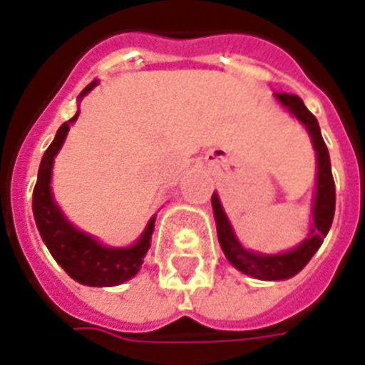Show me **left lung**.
Segmentation results:
<instances>
[{"instance_id": "obj_1", "label": "left lung", "mask_w": 365, "mask_h": 365, "mask_svg": "<svg viewBox=\"0 0 365 365\" xmlns=\"http://www.w3.org/2000/svg\"><path fill=\"white\" fill-rule=\"evenodd\" d=\"M276 99L282 103L286 109L292 113L296 119L302 123L312 137L316 157H318V182H316V200H314V225L308 238L304 240L298 248L284 255H258L250 252L240 246L236 240L235 232L230 228V222L226 218L225 210L220 207V200L216 195H212V210L216 218V235L220 248L230 260V264L238 268L240 272L248 274L258 280H284L298 274L310 258L316 255L320 248L324 238L330 230L331 220H334V210H336V185L331 177L330 155L326 149V143L322 139L320 125L310 110L306 109L304 101L298 95L290 93H276Z\"/></svg>"}]
</instances>
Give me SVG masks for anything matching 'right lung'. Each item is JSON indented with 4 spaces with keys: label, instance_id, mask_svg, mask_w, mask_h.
<instances>
[{
    "label": "right lung",
    "instance_id": "add662e5",
    "mask_svg": "<svg viewBox=\"0 0 365 365\" xmlns=\"http://www.w3.org/2000/svg\"><path fill=\"white\" fill-rule=\"evenodd\" d=\"M95 85L97 81L87 85L79 97H85ZM77 115L73 119L65 120L59 127L55 139L47 147L43 158H41L37 182L34 188L35 225H37V230L53 258L61 264L63 270L69 274L73 280L85 284V286H117V284L127 282L129 278L139 272L143 256L147 255L150 246L155 218L149 222L147 230L139 238V242L129 248L101 246L97 240H93L91 236L75 230L65 220L61 210L53 202L49 182H51L53 158L61 149L63 140L67 137V130L71 127L73 120L77 119Z\"/></svg>",
    "mask_w": 365,
    "mask_h": 365
}]
</instances>
